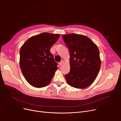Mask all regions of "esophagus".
I'll use <instances>...</instances> for the list:
<instances>
[{"label":"esophagus","mask_w":121,"mask_h":121,"mask_svg":"<svg viewBox=\"0 0 121 121\" xmlns=\"http://www.w3.org/2000/svg\"><path fill=\"white\" fill-rule=\"evenodd\" d=\"M63 63H64V61H63V60H61V62H59V65H61L62 64H63Z\"/></svg>","instance_id":"obj_1"}]
</instances>
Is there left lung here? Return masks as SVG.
I'll use <instances>...</instances> for the list:
<instances>
[{
    "instance_id": "8db88e82",
    "label": "left lung",
    "mask_w": 121,
    "mask_h": 121,
    "mask_svg": "<svg viewBox=\"0 0 121 121\" xmlns=\"http://www.w3.org/2000/svg\"><path fill=\"white\" fill-rule=\"evenodd\" d=\"M62 38L70 54V71L65 74L68 84L78 89L92 84L99 73L101 60L97 46L86 36L69 34Z\"/></svg>"
}]
</instances>
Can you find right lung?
Here are the masks:
<instances>
[{
    "label": "right lung",
    "instance_id": "1",
    "mask_svg": "<svg viewBox=\"0 0 121 121\" xmlns=\"http://www.w3.org/2000/svg\"><path fill=\"white\" fill-rule=\"evenodd\" d=\"M58 34L43 33L30 37L22 46L20 65L24 78L34 87L48 85L58 69L50 49Z\"/></svg>",
    "mask_w": 121,
    "mask_h": 121
}]
</instances>
